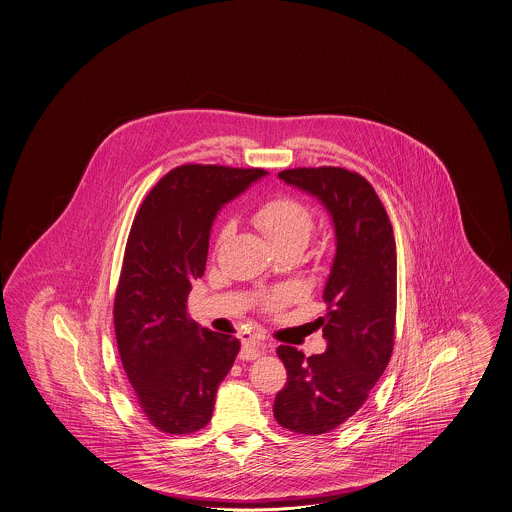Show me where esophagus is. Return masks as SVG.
I'll return each mask as SVG.
<instances>
[{"label": "esophagus", "instance_id": "1", "mask_svg": "<svg viewBox=\"0 0 512 512\" xmlns=\"http://www.w3.org/2000/svg\"><path fill=\"white\" fill-rule=\"evenodd\" d=\"M263 351H265V344L260 342V338L247 336V338H243V346H241V351H239V359H241V361H252V359L263 355Z\"/></svg>", "mask_w": 512, "mask_h": 512}]
</instances>
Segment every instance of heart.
Returning a JSON list of instances; mask_svg holds the SVG:
<instances>
[{"label": "heart", "mask_w": 512, "mask_h": 512, "mask_svg": "<svg viewBox=\"0 0 512 512\" xmlns=\"http://www.w3.org/2000/svg\"><path fill=\"white\" fill-rule=\"evenodd\" d=\"M252 222L267 235V239L275 245H305L314 226L312 211L307 205L292 196L278 194L267 198L252 213ZM301 299V288L295 284H284L262 295V307L267 312H277Z\"/></svg>", "instance_id": "b5f03b06"}]
</instances>
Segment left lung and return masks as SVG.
I'll return each instance as SVG.
<instances>
[{"mask_svg":"<svg viewBox=\"0 0 512 512\" xmlns=\"http://www.w3.org/2000/svg\"><path fill=\"white\" fill-rule=\"evenodd\" d=\"M316 196L336 235L335 262L318 318L327 350L305 357L278 346L288 381L273 406L277 423L295 434L320 436L346 423L365 404L395 346L396 243L376 190L357 172L335 166L278 174Z\"/></svg>","mask_w":512,"mask_h":512,"instance_id":"1","label":"left lung"}]
</instances>
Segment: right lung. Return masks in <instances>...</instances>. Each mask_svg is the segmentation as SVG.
<instances>
[{
	"instance_id": "add662e5",
	"label": "right lung",
	"mask_w": 512,
	"mask_h": 512,
	"mask_svg": "<svg viewBox=\"0 0 512 512\" xmlns=\"http://www.w3.org/2000/svg\"><path fill=\"white\" fill-rule=\"evenodd\" d=\"M262 168L183 164L149 190L132 220L114 301L117 350L147 421L166 434H192L211 421L220 381L239 340L200 327L187 314L202 277L220 207Z\"/></svg>"
}]
</instances>
